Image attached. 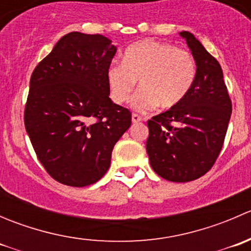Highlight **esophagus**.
<instances>
[{"label": "esophagus", "mask_w": 251, "mask_h": 251, "mask_svg": "<svg viewBox=\"0 0 251 251\" xmlns=\"http://www.w3.org/2000/svg\"><path fill=\"white\" fill-rule=\"evenodd\" d=\"M138 121H142V116L138 114H132V123H138Z\"/></svg>", "instance_id": "34e87169"}]
</instances>
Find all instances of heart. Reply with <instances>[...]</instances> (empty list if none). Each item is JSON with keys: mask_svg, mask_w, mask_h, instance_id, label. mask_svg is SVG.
<instances>
[{"mask_svg": "<svg viewBox=\"0 0 251 251\" xmlns=\"http://www.w3.org/2000/svg\"><path fill=\"white\" fill-rule=\"evenodd\" d=\"M196 74V60L189 50L143 40L124 50L123 62L109 65L107 82L110 98L118 104L127 102L138 80L141 88L132 98L135 109L151 110L158 104L170 109L188 95Z\"/></svg>", "mask_w": 251, "mask_h": 251, "instance_id": "b5f03b06", "label": "heart"}]
</instances>
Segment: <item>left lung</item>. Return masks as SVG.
Segmentation results:
<instances>
[{
    "mask_svg": "<svg viewBox=\"0 0 251 251\" xmlns=\"http://www.w3.org/2000/svg\"><path fill=\"white\" fill-rule=\"evenodd\" d=\"M179 35L196 60V80L179 104L148 120L146 149L159 176L171 182H189L206 174L219 158L232 102L216 58L193 34Z\"/></svg>",
    "mask_w": 251,
    "mask_h": 251,
    "instance_id": "1",
    "label": "left lung"
}]
</instances>
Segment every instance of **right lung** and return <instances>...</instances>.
<instances>
[{"instance_id": "add662e5", "label": "right lung", "mask_w": 251, "mask_h": 251, "mask_svg": "<svg viewBox=\"0 0 251 251\" xmlns=\"http://www.w3.org/2000/svg\"><path fill=\"white\" fill-rule=\"evenodd\" d=\"M116 46L103 35L69 32L30 78L24 124L37 159L59 183L102 178L131 111L111 102L107 69Z\"/></svg>"}]
</instances>
